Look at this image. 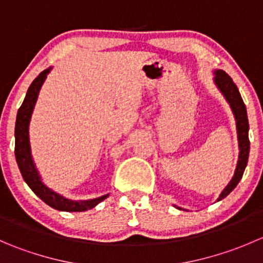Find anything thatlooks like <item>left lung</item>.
I'll use <instances>...</instances> for the list:
<instances>
[{"label":"left lung","mask_w":263,"mask_h":263,"mask_svg":"<svg viewBox=\"0 0 263 263\" xmlns=\"http://www.w3.org/2000/svg\"><path fill=\"white\" fill-rule=\"evenodd\" d=\"M215 78L214 81L216 84V86L219 87V90L221 91V94L224 95L227 102L229 103L230 108L233 110V115L235 117V122H237V134H238V142H239V156H238V163L237 168H235L234 176L230 179V182L228 183L227 187L222 190V192L220 193V196L217 197V201L222 200V198L227 197L242 179L243 173H245V169L248 163V155H249V139H248V117H247V109L246 105L243 103L242 97L239 94V90H238L237 85L234 84L227 72H224L222 70H216L215 71ZM181 210V208H177Z\"/></svg>","instance_id":"1"}]
</instances>
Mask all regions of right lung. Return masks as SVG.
I'll use <instances>...</instances> for the list:
<instances>
[{
	"label": "right lung",
	"instance_id": "obj_1",
	"mask_svg": "<svg viewBox=\"0 0 263 263\" xmlns=\"http://www.w3.org/2000/svg\"><path fill=\"white\" fill-rule=\"evenodd\" d=\"M49 71L50 67L39 73L38 78L31 82L25 95V99L17 110L16 124H15V158H16V163L24 181L42 201H44L47 205L55 210L80 213V211H86L95 208L98 203L105 200L108 195L86 201H72L65 198L42 182L41 176H39L35 164L33 161V156H31L30 141H29V123H30L36 99H38L39 90H41Z\"/></svg>",
	"mask_w": 263,
	"mask_h": 263
}]
</instances>
